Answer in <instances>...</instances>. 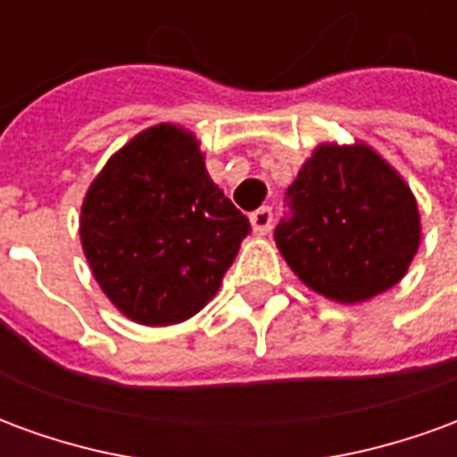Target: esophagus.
Masks as SVG:
<instances>
[{
    "label": "esophagus",
    "mask_w": 457,
    "mask_h": 457,
    "mask_svg": "<svg viewBox=\"0 0 457 457\" xmlns=\"http://www.w3.org/2000/svg\"><path fill=\"white\" fill-rule=\"evenodd\" d=\"M249 222H252L257 235H267L271 229V222H274V212H271V208H259L249 215Z\"/></svg>",
    "instance_id": "1"
}]
</instances>
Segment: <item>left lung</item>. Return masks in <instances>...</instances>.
I'll list each match as a JSON object with an SVG mask.
<instances>
[{
	"label": "left lung",
	"mask_w": 457,
	"mask_h": 457,
	"mask_svg": "<svg viewBox=\"0 0 457 457\" xmlns=\"http://www.w3.org/2000/svg\"><path fill=\"white\" fill-rule=\"evenodd\" d=\"M284 203L277 247L306 287L340 303L392 288L419 249L411 190L364 144L318 146Z\"/></svg>",
	"instance_id": "1"
}]
</instances>
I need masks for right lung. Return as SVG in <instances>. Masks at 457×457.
Segmentation results:
<instances>
[{
	"mask_svg": "<svg viewBox=\"0 0 457 457\" xmlns=\"http://www.w3.org/2000/svg\"><path fill=\"white\" fill-rule=\"evenodd\" d=\"M249 229L210 180L195 137L170 124L141 131L107 161L80 215L97 284L144 326L195 316L215 296Z\"/></svg>",
	"mask_w": 457,
	"mask_h": 457,
	"instance_id": "1",
	"label": "right lung"
}]
</instances>
